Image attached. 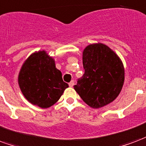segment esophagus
Returning <instances> with one entry per match:
<instances>
[{"label":"esophagus","mask_w":146,"mask_h":146,"mask_svg":"<svg viewBox=\"0 0 146 146\" xmlns=\"http://www.w3.org/2000/svg\"><path fill=\"white\" fill-rule=\"evenodd\" d=\"M73 85H74V81H73V80H72V81L69 83V86H70V87H73Z\"/></svg>","instance_id":"esophagus-1"}]
</instances>
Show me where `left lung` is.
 I'll return each mask as SVG.
<instances>
[{
    "label": "left lung",
    "mask_w": 146,
    "mask_h": 146,
    "mask_svg": "<svg viewBox=\"0 0 146 146\" xmlns=\"http://www.w3.org/2000/svg\"><path fill=\"white\" fill-rule=\"evenodd\" d=\"M84 74L74 90L93 108L105 106L117 98L125 80L120 58L106 45L91 44L83 52Z\"/></svg>",
    "instance_id": "left-lung-1"
}]
</instances>
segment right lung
<instances>
[{
	"mask_svg": "<svg viewBox=\"0 0 146 146\" xmlns=\"http://www.w3.org/2000/svg\"><path fill=\"white\" fill-rule=\"evenodd\" d=\"M18 84L25 98L34 105L47 108L59 100L66 88L62 73L46 51L32 54L22 66Z\"/></svg>",
	"mask_w": 146,
	"mask_h": 146,
	"instance_id": "right-lung-1",
	"label": "right lung"
}]
</instances>
